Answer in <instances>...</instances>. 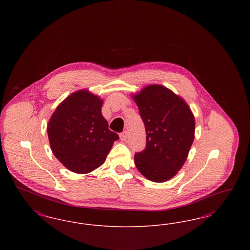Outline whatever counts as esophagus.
Wrapping results in <instances>:
<instances>
[{"label": "esophagus", "mask_w": 250, "mask_h": 250, "mask_svg": "<svg viewBox=\"0 0 250 250\" xmlns=\"http://www.w3.org/2000/svg\"><path fill=\"white\" fill-rule=\"evenodd\" d=\"M120 139L122 142H125L126 139H127V132L126 131H124L120 134Z\"/></svg>", "instance_id": "1"}]
</instances>
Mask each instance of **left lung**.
I'll use <instances>...</instances> for the list:
<instances>
[{
	"instance_id": "obj_1",
	"label": "left lung",
	"mask_w": 250,
	"mask_h": 250,
	"mask_svg": "<svg viewBox=\"0 0 250 250\" xmlns=\"http://www.w3.org/2000/svg\"><path fill=\"white\" fill-rule=\"evenodd\" d=\"M133 99L146 131V147L135 154V165L145 178L166 182L188 158L194 141V115L180 96L161 85H149Z\"/></svg>"
}]
</instances>
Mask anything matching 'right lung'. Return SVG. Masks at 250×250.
Segmentation results:
<instances>
[{"label":"right lung","mask_w":250,"mask_h":250,"mask_svg":"<svg viewBox=\"0 0 250 250\" xmlns=\"http://www.w3.org/2000/svg\"><path fill=\"white\" fill-rule=\"evenodd\" d=\"M103 101L86 90L66 97L50 117L48 136L52 153L76 173H88L101 166L118 134L108 129L101 113Z\"/></svg>","instance_id":"obj_1"}]
</instances>
